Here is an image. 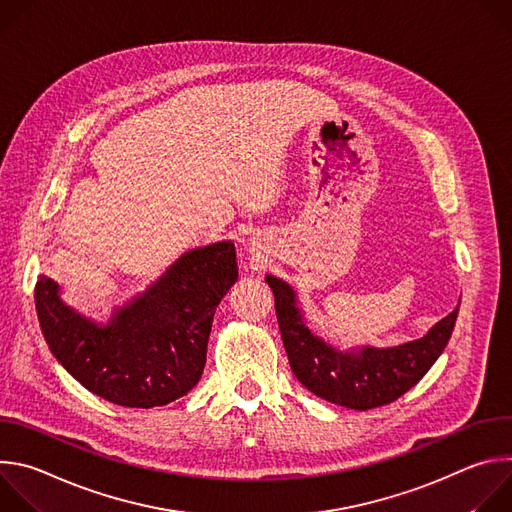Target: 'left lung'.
<instances>
[{"mask_svg": "<svg viewBox=\"0 0 512 512\" xmlns=\"http://www.w3.org/2000/svg\"><path fill=\"white\" fill-rule=\"evenodd\" d=\"M265 281L273 289L281 340L298 381L316 397L358 411L393 403L417 385L444 352L458 318L456 306L423 338L391 348L362 346L342 352L308 328L294 287L273 275Z\"/></svg>", "mask_w": 512, "mask_h": 512, "instance_id": "1", "label": "left lung"}]
</instances>
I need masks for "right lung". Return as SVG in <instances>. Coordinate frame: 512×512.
Returning a JSON list of instances; mask_svg holds the SVG:
<instances>
[{"label":"right lung","instance_id":"obj_1","mask_svg":"<svg viewBox=\"0 0 512 512\" xmlns=\"http://www.w3.org/2000/svg\"><path fill=\"white\" fill-rule=\"evenodd\" d=\"M237 277L235 245L221 241L184 253L105 326L66 306L46 275L34 300L46 344L72 377L105 401L150 409L200 381L216 306Z\"/></svg>","mask_w":512,"mask_h":512}]
</instances>
